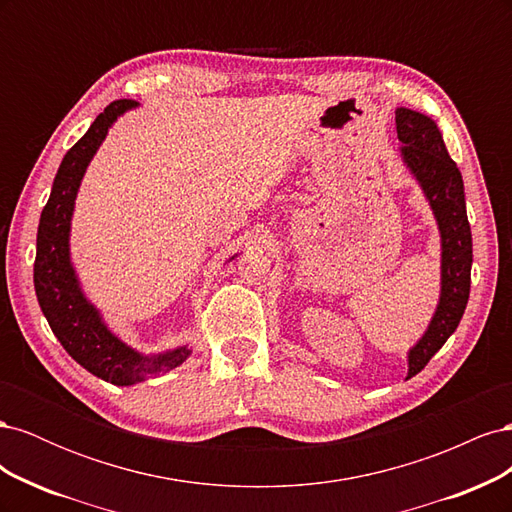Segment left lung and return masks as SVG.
<instances>
[{
	"instance_id": "1",
	"label": "left lung",
	"mask_w": 512,
	"mask_h": 512,
	"mask_svg": "<svg viewBox=\"0 0 512 512\" xmlns=\"http://www.w3.org/2000/svg\"><path fill=\"white\" fill-rule=\"evenodd\" d=\"M395 123L401 143V162L421 188L440 232V297L425 333L408 350V380L446 344L466 312L472 271V232L463 179L457 164L448 156L438 123L406 106H399L395 111Z\"/></svg>"
}]
</instances>
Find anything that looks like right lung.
Wrapping results in <instances>:
<instances>
[{"mask_svg": "<svg viewBox=\"0 0 512 512\" xmlns=\"http://www.w3.org/2000/svg\"><path fill=\"white\" fill-rule=\"evenodd\" d=\"M136 106L138 104L132 100L108 104L81 141L61 160L49 203L40 215L34 262L36 297L59 344L89 374L115 386H132L162 376L179 367L192 354L188 344L145 354L123 342L108 329L100 309L87 299L70 254L76 194H79L87 166L94 160L113 123ZM235 256L230 260H235Z\"/></svg>", "mask_w": 512, "mask_h": 512, "instance_id": "right-lung-1", "label": "right lung"}]
</instances>
